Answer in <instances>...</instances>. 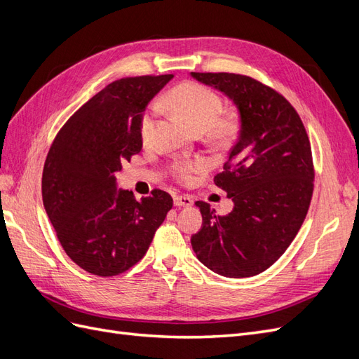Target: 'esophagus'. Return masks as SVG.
Listing matches in <instances>:
<instances>
[{
	"instance_id": "esophagus-1",
	"label": "esophagus",
	"mask_w": 359,
	"mask_h": 359,
	"mask_svg": "<svg viewBox=\"0 0 359 359\" xmlns=\"http://www.w3.org/2000/svg\"><path fill=\"white\" fill-rule=\"evenodd\" d=\"M173 203L175 206H191L193 198L189 194H177V196H173Z\"/></svg>"
}]
</instances>
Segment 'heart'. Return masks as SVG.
I'll list each match as a JSON object with an SVG mask.
<instances>
[{"label":"heart","instance_id":"obj_1","mask_svg":"<svg viewBox=\"0 0 359 359\" xmlns=\"http://www.w3.org/2000/svg\"><path fill=\"white\" fill-rule=\"evenodd\" d=\"M161 104L175 111L180 116L198 132H206L211 128V133L217 139L229 137L233 132V124L231 121H220V115L223 112V102L219 95L211 90L205 88L198 83H184L173 88ZM158 107L153 104L145 112L140 124L142 137L148 139L154 128V121ZM205 168V163L201 160L178 165L177 170L184 180H190L193 173H198Z\"/></svg>","mask_w":359,"mask_h":359}]
</instances>
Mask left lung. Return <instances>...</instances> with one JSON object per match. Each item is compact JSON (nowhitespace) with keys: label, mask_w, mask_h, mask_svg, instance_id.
Here are the masks:
<instances>
[{"label":"left lung","mask_w":359,"mask_h":359,"mask_svg":"<svg viewBox=\"0 0 359 359\" xmlns=\"http://www.w3.org/2000/svg\"><path fill=\"white\" fill-rule=\"evenodd\" d=\"M190 76L224 94L240 115L229 160L214 178L233 208L217 215L196 202L202 227L191 236L193 252L223 277H253L286 252L306 219L314 178L310 140L297 111L269 86L235 73Z\"/></svg>","instance_id":"8db88e82"}]
</instances>
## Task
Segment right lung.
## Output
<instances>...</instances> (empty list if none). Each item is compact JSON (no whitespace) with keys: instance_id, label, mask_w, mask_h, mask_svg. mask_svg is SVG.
Masks as SVG:
<instances>
[{"instance_id":"add662e5","label":"right lung","mask_w":359,"mask_h":359,"mask_svg":"<svg viewBox=\"0 0 359 359\" xmlns=\"http://www.w3.org/2000/svg\"><path fill=\"white\" fill-rule=\"evenodd\" d=\"M172 78L109 83L69 118L48 153L43 205L64 252L94 276L112 277L137 264L173 205L163 190L136 201L115 177L142 149L147 106Z\"/></svg>"}]
</instances>
